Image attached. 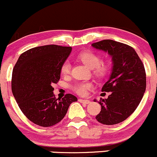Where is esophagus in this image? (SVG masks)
Instances as JSON below:
<instances>
[{"label":"esophagus","instance_id":"obj_1","mask_svg":"<svg viewBox=\"0 0 157 157\" xmlns=\"http://www.w3.org/2000/svg\"><path fill=\"white\" fill-rule=\"evenodd\" d=\"M78 101L82 103H85V104H89L90 103V101L89 100H85V99H78Z\"/></svg>","mask_w":157,"mask_h":157}]
</instances>
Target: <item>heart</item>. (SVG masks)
<instances>
[{
    "instance_id": "1",
    "label": "heart",
    "mask_w": 157,
    "mask_h": 157,
    "mask_svg": "<svg viewBox=\"0 0 157 157\" xmlns=\"http://www.w3.org/2000/svg\"><path fill=\"white\" fill-rule=\"evenodd\" d=\"M78 59L88 68L94 69V73L98 76H103L106 73L107 68L101 63V58L98 55L91 51H86L78 55ZM71 66L68 61H66L61 67V73L67 75L70 72ZM92 87V83L89 82H82L75 83L72 86V90L79 95L86 94L88 90Z\"/></svg>"
}]
</instances>
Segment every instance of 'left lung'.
I'll use <instances>...</instances> for the list:
<instances>
[{
    "label": "left lung",
    "instance_id": "obj_1",
    "mask_svg": "<svg viewBox=\"0 0 157 157\" xmlns=\"http://www.w3.org/2000/svg\"><path fill=\"white\" fill-rule=\"evenodd\" d=\"M91 46L112 58L110 75L101 89L111 93L99 102L101 111L96 119L104 125L118 124L133 113L143 98L146 90L144 67L135 49L123 43L103 40Z\"/></svg>",
    "mask_w": 157,
    "mask_h": 157
}]
</instances>
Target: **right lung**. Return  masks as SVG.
I'll use <instances>...</instances> for the list:
<instances>
[{
	"instance_id": "right-lung-1",
	"label": "right lung",
	"mask_w": 157,
	"mask_h": 157,
	"mask_svg": "<svg viewBox=\"0 0 157 157\" xmlns=\"http://www.w3.org/2000/svg\"><path fill=\"white\" fill-rule=\"evenodd\" d=\"M71 51V47H36L21 54L13 68V94L21 111L36 125H56L66 116L69 105L78 101L70 94L58 100L53 91L52 85L60 78L61 67Z\"/></svg>"
}]
</instances>
